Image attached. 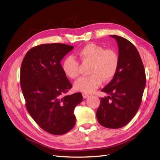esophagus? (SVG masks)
Returning a JSON list of instances; mask_svg holds the SVG:
<instances>
[{
	"label": "esophagus",
	"instance_id": "34e87169",
	"mask_svg": "<svg viewBox=\"0 0 160 160\" xmlns=\"http://www.w3.org/2000/svg\"><path fill=\"white\" fill-rule=\"evenodd\" d=\"M82 96H83L84 98H87L89 96V95L87 94V93H82Z\"/></svg>",
	"mask_w": 160,
	"mask_h": 160
}]
</instances>
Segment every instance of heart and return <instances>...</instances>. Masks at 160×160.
<instances>
[{"instance_id":"obj_1","label":"heart","mask_w":160,"mask_h":160,"mask_svg":"<svg viewBox=\"0 0 160 160\" xmlns=\"http://www.w3.org/2000/svg\"><path fill=\"white\" fill-rule=\"evenodd\" d=\"M83 62H89V76L82 77L76 81L74 87L83 93H93L99 87L102 80H110L117 72L119 58L117 53L112 49H106L102 46L94 43L88 44L78 53ZM64 74L71 79L80 75L79 62L73 56H69L62 62Z\"/></svg>"}]
</instances>
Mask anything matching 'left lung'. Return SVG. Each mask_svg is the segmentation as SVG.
Wrapping results in <instances>:
<instances>
[{"label":"left lung","mask_w":160,"mask_h":160,"mask_svg":"<svg viewBox=\"0 0 160 160\" xmlns=\"http://www.w3.org/2000/svg\"><path fill=\"white\" fill-rule=\"evenodd\" d=\"M111 37L118 42L119 65L113 79L102 89L109 96L101 98L96 117L103 127L119 128L127 125L139 109L146 85V74L136 47L121 36Z\"/></svg>","instance_id":"8db88e82"}]
</instances>
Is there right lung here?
<instances>
[{"mask_svg":"<svg viewBox=\"0 0 160 160\" xmlns=\"http://www.w3.org/2000/svg\"><path fill=\"white\" fill-rule=\"evenodd\" d=\"M73 49L61 43L36 46L26 53L20 67L27 109L40 128L53 135H62L73 128L74 108L83 99L81 93L65 95L72 84L60 62Z\"/></svg>","mask_w":160,"mask_h":160,"instance_id":"add662e5","label":"right lung"}]
</instances>
